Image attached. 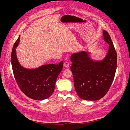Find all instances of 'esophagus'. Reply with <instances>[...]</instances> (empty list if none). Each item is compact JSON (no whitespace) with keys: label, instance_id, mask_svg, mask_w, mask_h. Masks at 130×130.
<instances>
[{"label":"esophagus","instance_id":"esophagus-1","mask_svg":"<svg viewBox=\"0 0 130 130\" xmlns=\"http://www.w3.org/2000/svg\"><path fill=\"white\" fill-rule=\"evenodd\" d=\"M64 66H65V67H66V68H68V67H69V63L68 62L66 61V62H64Z\"/></svg>","mask_w":130,"mask_h":130}]
</instances>
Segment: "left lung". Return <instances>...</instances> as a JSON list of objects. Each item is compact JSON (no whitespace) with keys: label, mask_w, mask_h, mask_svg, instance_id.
Segmentation results:
<instances>
[{"label":"left lung","mask_w":130,"mask_h":130,"mask_svg":"<svg viewBox=\"0 0 130 130\" xmlns=\"http://www.w3.org/2000/svg\"><path fill=\"white\" fill-rule=\"evenodd\" d=\"M104 40L109 44L108 52L101 61H92L86 51L72 55L70 69L76 92L81 99L96 101L104 97L114 79L117 55L109 34L103 30Z\"/></svg>","instance_id":"left-lung-1"}]
</instances>
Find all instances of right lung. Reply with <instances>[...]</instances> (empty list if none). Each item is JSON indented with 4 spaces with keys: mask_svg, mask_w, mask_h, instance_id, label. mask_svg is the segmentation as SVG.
<instances>
[{
    "mask_svg": "<svg viewBox=\"0 0 130 130\" xmlns=\"http://www.w3.org/2000/svg\"><path fill=\"white\" fill-rule=\"evenodd\" d=\"M20 36L11 52V63L15 81L20 89L28 98L35 100L49 98L54 90L55 81L62 71L63 62L58 64L44 65L38 68L28 69L23 67L18 60L15 48Z\"/></svg>",
    "mask_w": 130,
    "mask_h": 130,
    "instance_id": "right-lung-1",
    "label": "right lung"
}]
</instances>
